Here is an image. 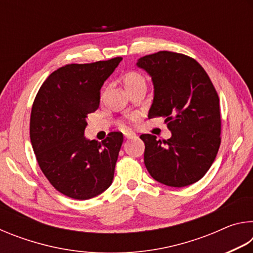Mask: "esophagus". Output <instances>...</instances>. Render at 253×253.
<instances>
[{
  "label": "esophagus",
  "mask_w": 253,
  "mask_h": 253,
  "mask_svg": "<svg viewBox=\"0 0 253 253\" xmlns=\"http://www.w3.org/2000/svg\"><path fill=\"white\" fill-rule=\"evenodd\" d=\"M136 135L135 134H131V132H129V134H126L125 135V138L126 139H134V138H136Z\"/></svg>",
  "instance_id": "34e87169"
}]
</instances>
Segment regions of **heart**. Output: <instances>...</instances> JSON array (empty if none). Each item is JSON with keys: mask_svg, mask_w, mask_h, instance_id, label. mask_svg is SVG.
Segmentation results:
<instances>
[{"mask_svg": "<svg viewBox=\"0 0 253 253\" xmlns=\"http://www.w3.org/2000/svg\"><path fill=\"white\" fill-rule=\"evenodd\" d=\"M122 81L125 89L130 93L137 89H146V79L145 77L137 71H128L122 77Z\"/></svg>", "mask_w": 253, "mask_h": 253, "instance_id": "b5f03b06", "label": "heart"}]
</instances>
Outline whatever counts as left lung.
Instances as JSON below:
<instances>
[{"mask_svg": "<svg viewBox=\"0 0 253 253\" xmlns=\"http://www.w3.org/2000/svg\"><path fill=\"white\" fill-rule=\"evenodd\" d=\"M151 76L154 99L148 118L164 117L172 137L140 136L144 163L155 181L183 187L202 178L221 144L219 96L200 63L185 54L160 51L138 59Z\"/></svg>", "mask_w": 253, "mask_h": 253, "instance_id": "obj_1", "label": "left lung"}]
</instances>
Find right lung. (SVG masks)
<instances>
[{
  "instance_id": "add662e5",
  "label": "right lung",
  "mask_w": 253,
  "mask_h": 253,
  "mask_svg": "<svg viewBox=\"0 0 253 253\" xmlns=\"http://www.w3.org/2000/svg\"><path fill=\"white\" fill-rule=\"evenodd\" d=\"M121 57L92 63H71L53 71L34 99L30 138L38 164L63 195L89 200L113 183L124 137L113 131L104 142L84 137L87 116L98 109L100 89Z\"/></svg>"
}]
</instances>
